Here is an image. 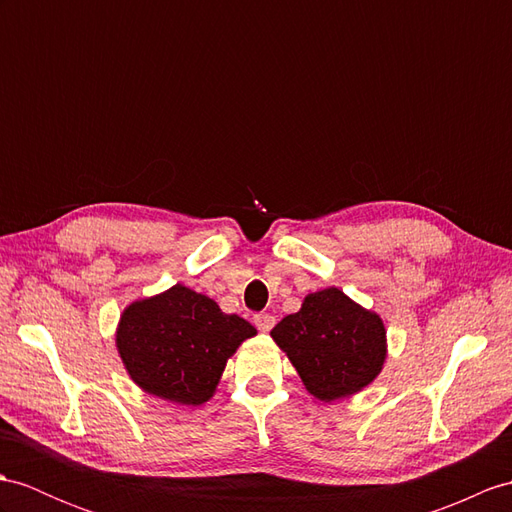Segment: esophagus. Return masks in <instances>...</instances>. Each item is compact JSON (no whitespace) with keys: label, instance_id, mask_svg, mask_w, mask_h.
Segmentation results:
<instances>
[{"label":"esophagus","instance_id":"34e87169","mask_svg":"<svg viewBox=\"0 0 512 512\" xmlns=\"http://www.w3.org/2000/svg\"><path fill=\"white\" fill-rule=\"evenodd\" d=\"M254 323L260 332H269L273 326H276V317L269 313H258L254 315Z\"/></svg>","mask_w":512,"mask_h":512}]
</instances>
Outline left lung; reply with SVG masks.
<instances>
[{
	"instance_id": "8db88e82",
	"label": "left lung",
	"mask_w": 512,
	"mask_h": 512,
	"mask_svg": "<svg viewBox=\"0 0 512 512\" xmlns=\"http://www.w3.org/2000/svg\"><path fill=\"white\" fill-rule=\"evenodd\" d=\"M271 336L321 402L363 389L378 376L386 356L382 319L334 286L310 293L299 313L284 317Z\"/></svg>"
}]
</instances>
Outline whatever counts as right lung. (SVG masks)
<instances>
[{
	"label": "right lung",
	"instance_id": "obj_1",
	"mask_svg": "<svg viewBox=\"0 0 512 512\" xmlns=\"http://www.w3.org/2000/svg\"><path fill=\"white\" fill-rule=\"evenodd\" d=\"M256 334L213 299L182 284L126 308L117 330L123 365L143 391L197 406L213 397L226 360Z\"/></svg>",
	"mask_w": 512,
	"mask_h": 512
}]
</instances>
